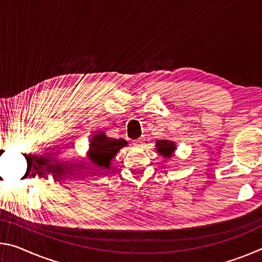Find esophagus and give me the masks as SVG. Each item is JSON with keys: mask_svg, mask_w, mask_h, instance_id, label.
Masks as SVG:
<instances>
[{"mask_svg": "<svg viewBox=\"0 0 262 262\" xmlns=\"http://www.w3.org/2000/svg\"><path fill=\"white\" fill-rule=\"evenodd\" d=\"M141 143H142V139H139V140H135L134 141V145H139V147H140Z\"/></svg>", "mask_w": 262, "mask_h": 262, "instance_id": "1", "label": "esophagus"}]
</instances>
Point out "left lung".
I'll return each instance as SVG.
<instances>
[{"label": "left lung", "instance_id": "8db88e82", "mask_svg": "<svg viewBox=\"0 0 262 262\" xmlns=\"http://www.w3.org/2000/svg\"><path fill=\"white\" fill-rule=\"evenodd\" d=\"M156 147H157L158 152L161 154V155H163V156L166 157V158L170 157L171 155H172V152H173L174 149H176L173 142H170V141H162V140L157 141Z\"/></svg>", "mask_w": 262, "mask_h": 262}]
</instances>
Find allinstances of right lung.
Returning <instances> with one entry per match:
<instances>
[{
  "label": "right lung",
  "instance_id": "add662e5",
  "mask_svg": "<svg viewBox=\"0 0 262 262\" xmlns=\"http://www.w3.org/2000/svg\"><path fill=\"white\" fill-rule=\"evenodd\" d=\"M127 142L125 140L108 139L105 134H98L94 136L90 143V151H89V161L95 163L96 165L110 167V163L114 158L117 152L122 147H125ZM83 165V164H81Z\"/></svg>",
  "mask_w": 262,
  "mask_h": 262
}]
</instances>
